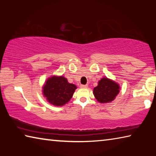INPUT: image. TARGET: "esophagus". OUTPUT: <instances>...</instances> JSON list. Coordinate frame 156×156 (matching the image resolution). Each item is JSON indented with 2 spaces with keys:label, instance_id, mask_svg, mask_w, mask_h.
Segmentation results:
<instances>
[{
  "label": "esophagus",
  "instance_id": "esophagus-1",
  "mask_svg": "<svg viewBox=\"0 0 156 156\" xmlns=\"http://www.w3.org/2000/svg\"><path fill=\"white\" fill-rule=\"evenodd\" d=\"M80 87H82V88H87V84H81Z\"/></svg>",
  "mask_w": 156,
  "mask_h": 156
}]
</instances>
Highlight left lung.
Instances as JSON below:
<instances>
[{"label": "left lung", "instance_id": "8db88e82", "mask_svg": "<svg viewBox=\"0 0 156 156\" xmlns=\"http://www.w3.org/2000/svg\"><path fill=\"white\" fill-rule=\"evenodd\" d=\"M119 85L107 78L99 81L98 86L94 89V94L98 101L101 103L112 102L119 93Z\"/></svg>", "mask_w": 156, "mask_h": 156}]
</instances>
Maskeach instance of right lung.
Wrapping results in <instances>:
<instances>
[{
    "label": "right lung",
    "mask_w": 156,
    "mask_h": 156,
    "mask_svg": "<svg viewBox=\"0 0 156 156\" xmlns=\"http://www.w3.org/2000/svg\"><path fill=\"white\" fill-rule=\"evenodd\" d=\"M76 89V86L69 83L65 78L54 76L47 80L43 87V94L50 103L62 106L69 101Z\"/></svg>",
    "instance_id": "obj_1"
}]
</instances>
